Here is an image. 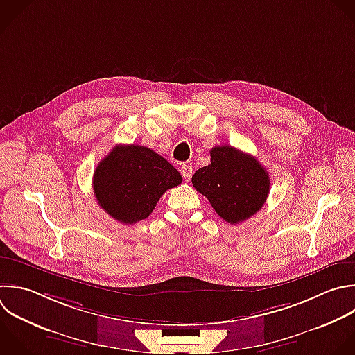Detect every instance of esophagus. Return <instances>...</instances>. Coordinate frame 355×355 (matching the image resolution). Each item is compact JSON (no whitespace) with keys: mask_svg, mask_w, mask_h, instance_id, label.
Wrapping results in <instances>:
<instances>
[{"mask_svg":"<svg viewBox=\"0 0 355 355\" xmlns=\"http://www.w3.org/2000/svg\"><path fill=\"white\" fill-rule=\"evenodd\" d=\"M180 173H182L183 179H184L186 182H189V180L191 179V175H193V168L189 166V165H183V166L180 168Z\"/></svg>","mask_w":355,"mask_h":355,"instance_id":"34e87169","label":"esophagus"}]
</instances>
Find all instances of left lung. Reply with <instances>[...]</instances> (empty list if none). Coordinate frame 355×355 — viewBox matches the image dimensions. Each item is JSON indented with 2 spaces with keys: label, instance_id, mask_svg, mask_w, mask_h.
Masks as SVG:
<instances>
[{
  "label": "left lung",
  "instance_id": "obj_1",
  "mask_svg": "<svg viewBox=\"0 0 355 355\" xmlns=\"http://www.w3.org/2000/svg\"><path fill=\"white\" fill-rule=\"evenodd\" d=\"M211 164L191 178L198 193L205 196L215 212L236 225L257 214L269 194V175L250 154L232 146H216Z\"/></svg>",
  "mask_w": 355,
  "mask_h": 355
}]
</instances>
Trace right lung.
<instances>
[{
  "label": "right lung",
  "mask_w": 355,
  "mask_h": 355,
  "mask_svg": "<svg viewBox=\"0 0 355 355\" xmlns=\"http://www.w3.org/2000/svg\"><path fill=\"white\" fill-rule=\"evenodd\" d=\"M182 183L165 158L143 146H116L96 168L93 190L115 220L133 225L150 216L161 196Z\"/></svg>",
  "instance_id": "add662e5"
}]
</instances>
